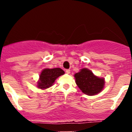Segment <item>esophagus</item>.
<instances>
[{
	"label": "esophagus",
	"mask_w": 132,
	"mask_h": 132,
	"mask_svg": "<svg viewBox=\"0 0 132 132\" xmlns=\"http://www.w3.org/2000/svg\"><path fill=\"white\" fill-rule=\"evenodd\" d=\"M65 73H67V74H69L70 73V70L69 69H67L65 71Z\"/></svg>",
	"instance_id": "obj_1"
}]
</instances>
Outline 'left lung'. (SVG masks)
I'll return each mask as SVG.
<instances>
[{
  "label": "left lung",
  "instance_id": "1",
  "mask_svg": "<svg viewBox=\"0 0 132 132\" xmlns=\"http://www.w3.org/2000/svg\"><path fill=\"white\" fill-rule=\"evenodd\" d=\"M75 82L84 94L88 96L96 95L103 90L105 85L104 78L98 77L87 68L81 69L74 75Z\"/></svg>",
  "mask_w": 132,
  "mask_h": 132
}]
</instances>
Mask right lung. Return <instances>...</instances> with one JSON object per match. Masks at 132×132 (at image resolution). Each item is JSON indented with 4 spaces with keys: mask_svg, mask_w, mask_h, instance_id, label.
I'll list each match as a JSON object with an SVG mask.
<instances>
[{
    "mask_svg": "<svg viewBox=\"0 0 132 132\" xmlns=\"http://www.w3.org/2000/svg\"><path fill=\"white\" fill-rule=\"evenodd\" d=\"M65 74L63 70L61 68L44 69L39 75V80L37 82V87L40 89H46L52 87L55 80Z\"/></svg>",
    "mask_w": 132,
    "mask_h": 132,
    "instance_id": "1",
    "label": "right lung"
}]
</instances>
